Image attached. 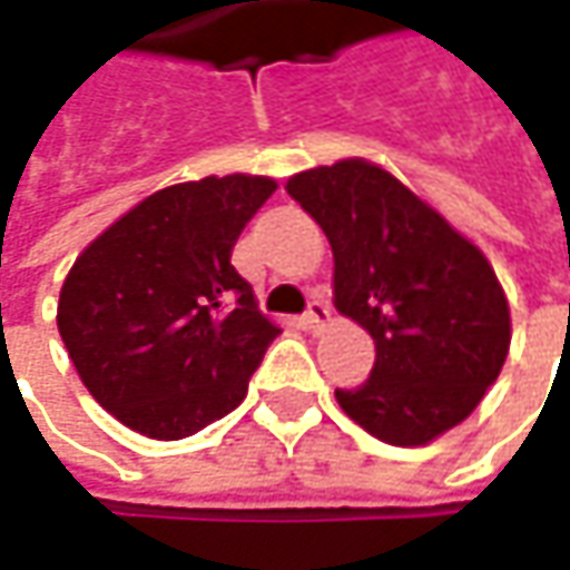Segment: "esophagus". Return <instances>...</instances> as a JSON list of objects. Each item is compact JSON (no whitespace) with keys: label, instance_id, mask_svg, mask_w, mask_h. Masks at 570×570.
<instances>
[{"label":"esophagus","instance_id":"esophagus-1","mask_svg":"<svg viewBox=\"0 0 570 570\" xmlns=\"http://www.w3.org/2000/svg\"><path fill=\"white\" fill-rule=\"evenodd\" d=\"M328 322H332V312H328V306H325L322 299H312L309 309H306V315H303V325L315 332V328H325Z\"/></svg>","mask_w":570,"mask_h":570}]
</instances>
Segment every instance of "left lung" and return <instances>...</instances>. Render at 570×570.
Here are the masks:
<instances>
[{
	"mask_svg": "<svg viewBox=\"0 0 570 570\" xmlns=\"http://www.w3.org/2000/svg\"><path fill=\"white\" fill-rule=\"evenodd\" d=\"M286 194L332 242L334 306L376 344L370 380L334 389L344 414L392 446H424L465 421L510 347L488 258L373 161L299 171Z\"/></svg>",
	"mask_w": 570,
	"mask_h": 570,
	"instance_id": "1",
	"label": "left lung"
}]
</instances>
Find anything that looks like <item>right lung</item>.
Returning <instances> with one entry per match:
<instances>
[{
  "instance_id": "right-lung-1",
  "label": "right lung",
  "mask_w": 570,
  "mask_h": 570,
  "mask_svg": "<svg viewBox=\"0 0 570 570\" xmlns=\"http://www.w3.org/2000/svg\"><path fill=\"white\" fill-rule=\"evenodd\" d=\"M277 190L261 175L171 185L76 258L57 325L86 389L130 431L181 440L236 409L281 334L233 267L245 223Z\"/></svg>"
}]
</instances>
